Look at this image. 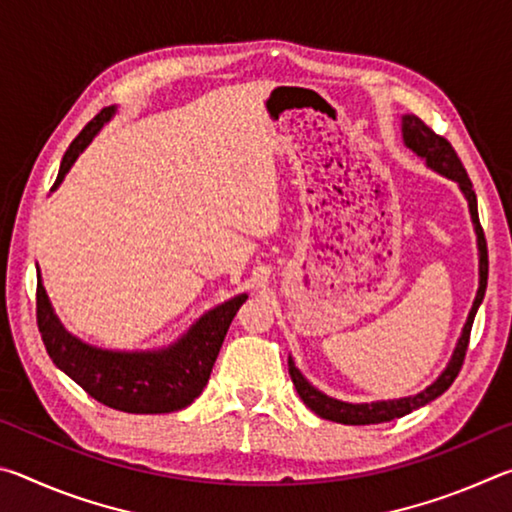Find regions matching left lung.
I'll use <instances>...</instances> for the list:
<instances>
[{"instance_id":"left-lung-1","label":"left lung","mask_w":512,"mask_h":512,"mask_svg":"<svg viewBox=\"0 0 512 512\" xmlns=\"http://www.w3.org/2000/svg\"><path fill=\"white\" fill-rule=\"evenodd\" d=\"M402 135H404V144L409 146L411 151L418 153L420 158L427 160L431 169H436L443 173V176L456 180L458 187H461V192L467 198V203H470V214L474 221L476 237H479V255H481L479 257V275H481L479 291H476V300L472 305L470 316H467V323L463 327V336L456 345V352H454L452 361H449L447 370L436 381H433L427 391H422L413 397H402V400L375 402V404H348V402L332 400V397H327L320 391H316V388L300 375L296 363L289 359V375H291L293 386H296V391L300 395V400L305 402L316 415H320V418L332 420V422H341V424L391 422L395 418H404L406 413L420 409V406L429 404L431 400H436V397L443 395L447 388L454 384V379L458 377V372H461V368H463L467 345H470V332H472L476 309H479L481 300L485 296V287H488V244H485V235H483V228L479 221V210H476V194L472 189V180H470V176H467L461 158H458L454 146L449 144L443 135L433 133L431 128L415 115L402 117Z\"/></svg>"}]
</instances>
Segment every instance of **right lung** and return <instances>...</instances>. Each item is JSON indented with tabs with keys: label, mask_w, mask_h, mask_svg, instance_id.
Listing matches in <instances>:
<instances>
[{
	"label": "right lung",
	"mask_w": 512,
	"mask_h": 512,
	"mask_svg": "<svg viewBox=\"0 0 512 512\" xmlns=\"http://www.w3.org/2000/svg\"><path fill=\"white\" fill-rule=\"evenodd\" d=\"M112 112L115 108H103L74 137L51 189L60 185L69 167L112 117ZM246 298V293H241L207 311L183 339L160 352H110L90 348L74 339L58 323L40 280L36 289V318L51 361L94 400L126 413H171L185 409L203 393L232 318Z\"/></svg>",
	"instance_id": "right-lung-1"
}]
</instances>
